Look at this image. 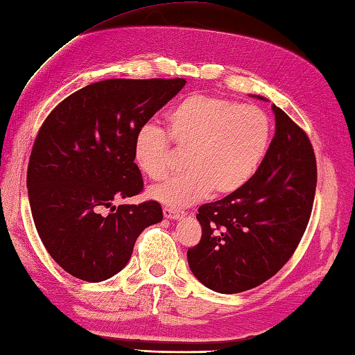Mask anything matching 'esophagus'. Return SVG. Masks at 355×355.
Segmentation results:
<instances>
[{"instance_id":"esophagus-1","label":"esophagus","mask_w":355,"mask_h":355,"mask_svg":"<svg viewBox=\"0 0 355 355\" xmlns=\"http://www.w3.org/2000/svg\"><path fill=\"white\" fill-rule=\"evenodd\" d=\"M163 214H164L166 218H180V217L184 216V212L178 211V209H173V208H167V206H166V208L163 209Z\"/></svg>"}]
</instances>
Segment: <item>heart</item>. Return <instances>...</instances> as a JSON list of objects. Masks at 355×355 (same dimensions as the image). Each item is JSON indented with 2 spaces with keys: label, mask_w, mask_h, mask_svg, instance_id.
Masks as SVG:
<instances>
[{
  "label": "heart",
  "mask_w": 355,
  "mask_h": 355,
  "mask_svg": "<svg viewBox=\"0 0 355 355\" xmlns=\"http://www.w3.org/2000/svg\"><path fill=\"white\" fill-rule=\"evenodd\" d=\"M167 134L155 124L141 125L133 138V159L152 180L169 172L171 141L188 150L183 175L150 189L167 206H189L209 194L242 189L259 167L272 138V122L262 108L211 94H191L166 116Z\"/></svg>",
  "instance_id": "heart-1"
}]
</instances>
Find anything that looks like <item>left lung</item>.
Returning <instances> with one entry per match:
<instances>
[{
	"label": "left lung",
	"mask_w": 355,
	"mask_h": 355,
	"mask_svg": "<svg viewBox=\"0 0 355 355\" xmlns=\"http://www.w3.org/2000/svg\"><path fill=\"white\" fill-rule=\"evenodd\" d=\"M272 110L276 132L259 169L242 189L198 208L202 239L188 250V262L218 293L245 292L278 273L312 214L317 161L311 139L279 107Z\"/></svg>",
	"instance_id": "left-lung-1"
}]
</instances>
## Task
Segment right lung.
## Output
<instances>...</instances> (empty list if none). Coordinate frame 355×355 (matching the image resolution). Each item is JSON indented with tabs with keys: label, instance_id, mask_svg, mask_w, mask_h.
<instances>
[{
	"label": "right lung",
	"instance_id": "add662e5",
	"mask_svg": "<svg viewBox=\"0 0 355 355\" xmlns=\"http://www.w3.org/2000/svg\"><path fill=\"white\" fill-rule=\"evenodd\" d=\"M184 83L180 77L96 82L63 99L42 124L28 166L31 211L44 248L74 278H112L143 230L163 220L155 200L112 203L143 192L135 133Z\"/></svg>",
	"mask_w": 355,
	"mask_h": 355
}]
</instances>
